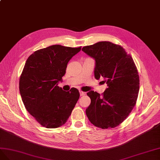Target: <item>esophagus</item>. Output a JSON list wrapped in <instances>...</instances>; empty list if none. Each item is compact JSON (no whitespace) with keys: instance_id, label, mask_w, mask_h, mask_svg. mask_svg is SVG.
Masks as SVG:
<instances>
[{"instance_id":"obj_1","label":"esophagus","mask_w":160,"mask_h":160,"mask_svg":"<svg viewBox=\"0 0 160 160\" xmlns=\"http://www.w3.org/2000/svg\"><path fill=\"white\" fill-rule=\"evenodd\" d=\"M80 96H84V95H86V92H82V91H80Z\"/></svg>"}]
</instances>
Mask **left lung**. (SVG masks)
Masks as SVG:
<instances>
[{
	"instance_id": "1",
	"label": "left lung",
	"mask_w": 160,
	"mask_h": 160,
	"mask_svg": "<svg viewBox=\"0 0 160 160\" xmlns=\"http://www.w3.org/2000/svg\"><path fill=\"white\" fill-rule=\"evenodd\" d=\"M96 61L94 77L104 78L108 88L101 95L90 91L86 114L90 122L101 129L115 128L129 116L139 90V77L133 58L119 45L100 42L82 48Z\"/></svg>"
}]
</instances>
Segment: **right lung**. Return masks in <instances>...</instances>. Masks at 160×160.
<instances>
[{"label":"right lung","instance_id":"right-lung-1","mask_svg":"<svg viewBox=\"0 0 160 160\" xmlns=\"http://www.w3.org/2000/svg\"><path fill=\"white\" fill-rule=\"evenodd\" d=\"M81 47L53 45L35 51L27 59L19 80V91L27 111L49 129L64 125L80 97L78 89L63 91L58 82L70 59Z\"/></svg>","mask_w":160,"mask_h":160}]
</instances>
